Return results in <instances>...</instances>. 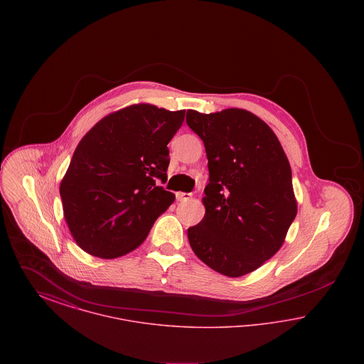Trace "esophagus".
I'll return each instance as SVG.
<instances>
[{"label":"esophagus","mask_w":364,"mask_h":364,"mask_svg":"<svg viewBox=\"0 0 364 364\" xmlns=\"http://www.w3.org/2000/svg\"><path fill=\"white\" fill-rule=\"evenodd\" d=\"M176 198H177V200H180V202H183V200H190L191 198H192V193H190V192H177V193H176Z\"/></svg>","instance_id":"esophagus-1"}]
</instances>
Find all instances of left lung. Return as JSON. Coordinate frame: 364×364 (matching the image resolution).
Masks as SVG:
<instances>
[{"mask_svg": "<svg viewBox=\"0 0 364 364\" xmlns=\"http://www.w3.org/2000/svg\"><path fill=\"white\" fill-rule=\"evenodd\" d=\"M187 124L208 159L206 213L188 228L191 248L217 273L242 277L277 252L297 214L289 161L273 129L248 110H188Z\"/></svg>", "mask_w": 364, "mask_h": 364, "instance_id": "left-lung-1", "label": "left lung"}]
</instances>
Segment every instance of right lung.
Returning a JSON list of instances; mask_svg holds the SVG:
<instances>
[{"label":"right lung","mask_w":364,"mask_h":364,"mask_svg":"<svg viewBox=\"0 0 364 364\" xmlns=\"http://www.w3.org/2000/svg\"><path fill=\"white\" fill-rule=\"evenodd\" d=\"M186 110L127 106L105 116L79 141L60 184L64 217L77 245L113 259L138 248L173 203L164 190L168 143Z\"/></svg>","instance_id":"add662e5"}]
</instances>
